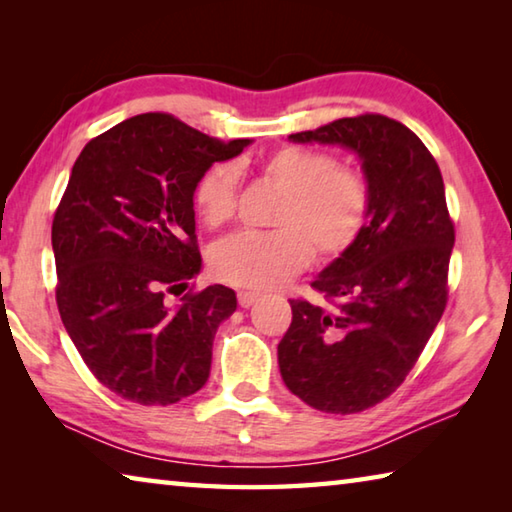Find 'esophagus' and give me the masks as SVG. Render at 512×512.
<instances>
[{"label": "esophagus", "instance_id": "esophagus-1", "mask_svg": "<svg viewBox=\"0 0 512 512\" xmlns=\"http://www.w3.org/2000/svg\"><path fill=\"white\" fill-rule=\"evenodd\" d=\"M257 298H259V296H257L255 291H239V293H237V300H239V305L244 307V309H248L250 305H255Z\"/></svg>", "mask_w": 512, "mask_h": 512}]
</instances>
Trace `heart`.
Wrapping results in <instances>:
<instances>
[{
    "label": "heart",
    "instance_id": "b5f03b06",
    "mask_svg": "<svg viewBox=\"0 0 512 512\" xmlns=\"http://www.w3.org/2000/svg\"><path fill=\"white\" fill-rule=\"evenodd\" d=\"M259 178L275 189L271 232H241L212 250L216 280L244 289H271L305 268L314 253L323 262L350 253L370 214L366 173L339 164L336 155L287 144L266 155ZM194 205L207 228H223L237 212V169L219 162L194 187Z\"/></svg>",
    "mask_w": 512,
    "mask_h": 512
}]
</instances>
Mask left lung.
<instances>
[{"mask_svg": "<svg viewBox=\"0 0 512 512\" xmlns=\"http://www.w3.org/2000/svg\"><path fill=\"white\" fill-rule=\"evenodd\" d=\"M348 146L363 160L370 214L350 253L291 298L277 345L284 384L323 413H361L391 397L420 359L447 307L454 221L438 162L400 121L363 112L291 135Z\"/></svg>", "mask_w": 512, "mask_h": 512, "instance_id": "left-lung-1", "label": "left lung"}]
</instances>
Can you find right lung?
I'll list each match as a JSON object with an SVG mask.
<instances>
[{
	"label": "right lung",
	"instance_id": "right-lung-1",
	"mask_svg": "<svg viewBox=\"0 0 512 512\" xmlns=\"http://www.w3.org/2000/svg\"><path fill=\"white\" fill-rule=\"evenodd\" d=\"M250 140L221 142L167 112H146L85 144L51 225L56 305L103 386L167 406L205 386L216 327L237 309L214 284L167 296L201 271L194 187Z\"/></svg>",
	"mask_w": 512,
	"mask_h": 512
}]
</instances>
